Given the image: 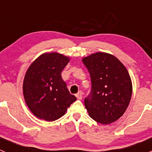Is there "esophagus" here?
Listing matches in <instances>:
<instances>
[{"label":"esophagus","mask_w":152,"mask_h":152,"mask_svg":"<svg viewBox=\"0 0 152 152\" xmlns=\"http://www.w3.org/2000/svg\"><path fill=\"white\" fill-rule=\"evenodd\" d=\"M76 97H77V99H82V97H83L82 91H79V92H78V93L76 94Z\"/></svg>","instance_id":"34e87169"}]
</instances>
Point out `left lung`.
<instances>
[{
	"label": "left lung",
	"mask_w": 152,
	"mask_h": 152,
	"mask_svg": "<svg viewBox=\"0 0 152 152\" xmlns=\"http://www.w3.org/2000/svg\"><path fill=\"white\" fill-rule=\"evenodd\" d=\"M91 81L84 103L89 116L107 124L124 113L132 96V81L121 61L108 53H96L83 59Z\"/></svg>",
	"instance_id": "left-lung-1"
}]
</instances>
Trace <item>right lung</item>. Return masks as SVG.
I'll list each match as a JSON object with an SVG mask.
<instances>
[{
	"label": "right lung",
	"instance_id": "obj_1",
	"mask_svg": "<svg viewBox=\"0 0 152 152\" xmlns=\"http://www.w3.org/2000/svg\"><path fill=\"white\" fill-rule=\"evenodd\" d=\"M69 61V58L61 54L45 53L26 72L23 94L28 107L38 118L48 121L58 119L77 99L61 77Z\"/></svg>",
	"mask_w": 152,
	"mask_h": 152
}]
</instances>
